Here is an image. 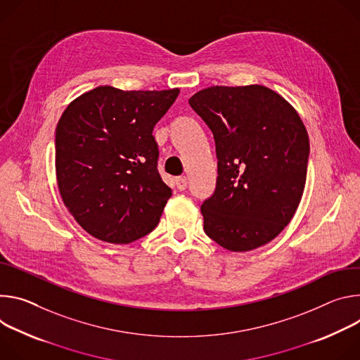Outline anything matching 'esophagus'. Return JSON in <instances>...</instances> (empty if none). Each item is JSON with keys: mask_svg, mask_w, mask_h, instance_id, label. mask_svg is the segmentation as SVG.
<instances>
[{"mask_svg": "<svg viewBox=\"0 0 360 360\" xmlns=\"http://www.w3.org/2000/svg\"><path fill=\"white\" fill-rule=\"evenodd\" d=\"M176 187H177L180 191L186 190V188H187V179H186V177H177V179H176Z\"/></svg>", "mask_w": 360, "mask_h": 360, "instance_id": "1", "label": "esophagus"}]
</instances>
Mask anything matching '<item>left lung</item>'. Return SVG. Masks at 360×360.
Instances as JSON below:
<instances>
[{
  "label": "left lung",
  "mask_w": 360,
  "mask_h": 360,
  "mask_svg": "<svg viewBox=\"0 0 360 360\" xmlns=\"http://www.w3.org/2000/svg\"><path fill=\"white\" fill-rule=\"evenodd\" d=\"M213 133L217 183L202 205L205 231L230 252L267 245L302 200L309 136L297 111L260 86H213L188 100Z\"/></svg>",
  "instance_id": "left-lung-1"
}]
</instances>
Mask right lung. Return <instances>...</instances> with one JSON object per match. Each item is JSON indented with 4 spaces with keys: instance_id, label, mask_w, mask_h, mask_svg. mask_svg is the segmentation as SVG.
<instances>
[{
    "instance_id": "right-lung-1",
    "label": "right lung",
    "mask_w": 360,
    "mask_h": 360,
    "mask_svg": "<svg viewBox=\"0 0 360 360\" xmlns=\"http://www.w3.org/2000/svg\"><path fill=\"white\" fill-rule=\"evenodd\" d=\"M180 90L100 86L72 100L56 129L64 206L98 240L127 245L150 233L172 195L157 170L153 129Z\"/></svg>"
}]
</instances>
